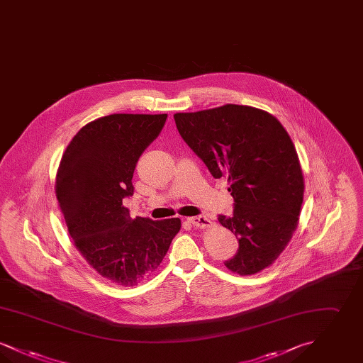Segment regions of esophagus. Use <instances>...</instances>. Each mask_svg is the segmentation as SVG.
Here are the masks:
<instances>
[{"mask_svg":"<svg viewBox=\"0 0 363 363\" xmlns=\"http://www.w3.org/2000/svg\"><path fill=\"white\" fill-rule=\"evenodd\" d=\"M189 223H191L194 227L206 228V227H209V225H211V220L208 219L207 216H204V215H199V216L189 218Z\"/></svg>","mask_w":363,"mask_h":363,"instance_id":"esophagus-1","label":"esophagus"}]
</instances>
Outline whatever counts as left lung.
<instances>
[{"mask_svg": "<svg viewBox=\"0 0 363 363\" xmlns=\"http://www.w3.org/2000/svg\"><path fill=\"white\" fill-rule=\"evenodd\" d=\"M174 120L212 177L228 178L233 216L218 220L240 247L225 267L242 277L269 267L291 240L303 201V175L289 133L269 113L240 104L177 113Z\"/></svg>", "mask_w": 363, "mask_h": 363, "instance_id": "obj_1", "label": "left lung"}]
</instances>
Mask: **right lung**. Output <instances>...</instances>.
<instances>
[{
  "instance_id": "obj_1",
  "label": "right lung",
  "mask_w": 363,
  "mask_h": 363,
  "mask_svg": "<svg viewBox=\"0 0 363 363\" xmlns=\"http://www.w3.org/2000/svg\"><path fill=\"white\" fill-rule=\"evenodd\" d=\"M167 114H111L86 123L62 155L55 193L72 240L86 262L120 286L154 274L181 228L178 218L130 219L138 157L162 132Z\"/></svg>"
}]
</instances>
